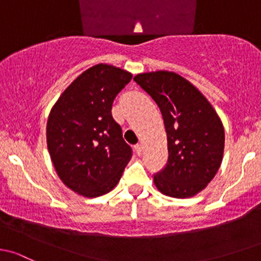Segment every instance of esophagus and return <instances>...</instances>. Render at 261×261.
Wrapping results in <instances>:
<instances>
[{"instance_id":"1","label":"esophagus","mask_w":261,"mask_h":261,"mask_svg":"<svg viewBox=\"0 0 261 261\" xmlns=\"http://www.w3.org/2000/svg\"><path fill=\"white\" fill-rule=\"evenodd\" d=\"M134 149H136L137 154L141 155V154H142V149H143V147H142V144H136V146H134Z\"/></svg>"}]
</instances>
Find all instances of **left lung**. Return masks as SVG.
<instances>
[{
    "mask_svg": "<svg viewBox=\"0 0 261 261\" xmlns=\"http://www.w3.org/2000/svg\"><path fill=\"white\" fill-rule=\"evenodd\" d=\"M134 82L157 103L167 134L168 160L154 174L163 195L187 198L210 184L222 162L224 125L210 101L181 75L143 72Z\"/></svg>",
    "mask_w": 261,
    "mask_h": 261,
    "instance_id": "8db88e82",
    "label": "left lung"
}]
</instances>
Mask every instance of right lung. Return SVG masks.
<instances>
[{"label":"right lung","instance_id":"obj_1","mask_svg":"<svg viewBox=\"0 0 261 261\" xmlns=\"http://www.w3.org/2000/svg\"><path fill=\"white\" fill-rule=\"evenodd\" d=\"M130 79L123 69L94 65L66 88L49 114L46 141L56 173L85 197L114 189L132 157L112 117L113 101Z\"/></svg>","mask_w":261,"mask_h":261}]
</instances>
